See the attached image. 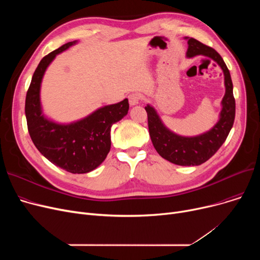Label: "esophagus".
<instances>
[{"label": "esophagus", "mask_w": 260, "mask_h": 260, "mask_svg": "<svg viewBox=\"0 0 260 260\" xmlns=\"http://www.w3.org/2000/svg\"><path fill=\"white\" fill-rule=\"evenodd\" d=\"M128 101H129V105L131 106H134V105H137L139 104V101H140V95L138 93H131L128 95Z\"/></svg>", "instance_id": "esophagus-1"}]
</instances>
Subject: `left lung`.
Wrapping results in <instances>:
<instances>
[{"label":"left lung","instance_id":"8db88e82","mask_svg":"<svg viewBox=\"0 0 260 260\" xmlns=\"http://www.w3.org/2000/svg\"><path fill=\"white\" fill-rule=\"evenodd\" d=\"M184 39L187 41L186 58L190 59L201 54L212 59L222 70L225 92L221 100L219 119L212 128L202 134L181 136L171 131L163 123L154 106L147 104L145 111L147 113L149 136L158 154L174 165L194 167L209 160L225 141L234 124L235 99L231 75L220 54L193 38L185 37Z\"/></svg>","mask_w":260,"mask_h":260}]
</instances>
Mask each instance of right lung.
<instances>
[{"label":"right lung","mask_w":260,"mask_h":260,"mask_svg":"<svg viewBox=\"0 0 260 260\" xmlns=\"http://www.w3.org/2000/svg\"><path fill=\"white\" fill-rule=\"evenodd\" d=\"M68 42L48 53L39 63L26 94L25 115L30 138L52 165L73 174L97 169L111 149V127L128 113V100L104 105L88 116L70 123L48 118L41 103V85L45 72L59 53L76 45Z\"/></svg>","instance_id":"add662e5"}]
</instances>
